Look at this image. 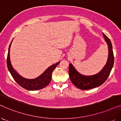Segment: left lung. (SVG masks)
Here are the masks:
<instances>
[{
	"mask_svg": "<svg viewBox=\"0 0 121 121\" xmlns=\"http://www.w3.org/2000/svg\"><path fill=\"white\" fill-rule=\"evenodd\" d=\"M102 34L108 46V55L106 63L100 72L95 75H84L78 72L72 63L69 64V75L71 82L81 90H89L101 85L108 77L113 66L114 56L111 42L104 33Z\"/></svg>",
	"mask_w": 121,
	"mask_h": 121,
	"instance_id": "1",
	"label": "left lung"
}]
</instances>
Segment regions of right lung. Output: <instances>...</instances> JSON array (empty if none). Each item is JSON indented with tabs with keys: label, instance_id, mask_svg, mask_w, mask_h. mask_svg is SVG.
<instances>
[{
	"label": "right lung",
	"instance_id": "right-lung-1",
	"mask_svg": "<svg viewBox=\"0 0 121 121\" xmlns=\"http://www.w3.org/2000/svg\"><path fill=\"white\" fill-rule=\"evenodd\" d=\"M13 40L11 41L9 47L7 57L8 68L13 78L19 85L26 90L35 91L44 88L50 82L52 79V73L53 71L54 70L58 64L60 63V61L49 67L42 74H41L39 77H37L36 78L32 79L25 78L15 70L11 64L10 57V47Z\"/></svg>",
	"mask_w": 121,
	"mask_h": 121
}]
</instances>
